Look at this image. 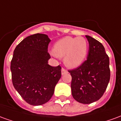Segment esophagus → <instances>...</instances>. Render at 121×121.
Wrapping results in <instances>:
<instances>
[{"label":"esophagus","mask_w":121,"mask_h":121,"mask_svg":"<svg viewBox=\"0 0 121 121\" xmlns=\"http://www.w3.org/2000/svg\"><path fill=\"white\" fill-rule=\"evenodd\" d=\"M67 73V70H66L64 68H62L61 69V74L63 75V74H65Z\"/></svg>","instance_id":"esophagus-1"}]
</instances>
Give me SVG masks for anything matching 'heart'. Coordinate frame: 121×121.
Here are the masks:
<instances>
[{
	"instance_id": "obj_1",
	"label": "heart",
	"mask_w": 121,
	"mask_h": 121,
	"mask_svg": "<svg viewBox=\"0 0 121 121\" xmlns=\"http://www.w3.org/2000/svg\"><path fill=\"white\" fill-rule=\"evenodd\" d=\"M89 50V43L84 37H64L56 43L53 55L64 57V63L69 68H76L84 62Z\"/></svg>"
}]
</instances>
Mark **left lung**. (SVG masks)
<instances>
[{"label":"left lung","instance_id":"1","mask_svg":"<svg viewBox=\"0 0 121 121\" xmlns=\"http://www.w3.org/2000/svg\"><path fill=\"white\" fill-rule=\"evenodd\" d=\"M87 60L81 65L69 71L72 76V95L76 101L91 104L101 98L110 79L109 60L101 43L89 35Z\"/></svg>","mask_w":121,"mask_h":121}]
</instances>
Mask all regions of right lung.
Returning a JSON list of instances; mask_svg holds the SVG:
<instances>
[{"label":"right lung","instance_id":"add662e5","mask_svg":"<svg viewBox=\"0 0 121 121\" xmlns=\"http://www.w3.org/2000/svg\"><path fill=\"white\" fill-rule=\"evenodd\" d=\"M47 35L28 36L15 47L11 61L12 83L22 99L32 106L47 103L61 76V67H52Z\"/></svg>","mask_w":121,"mask_h":121}]
</instances>
